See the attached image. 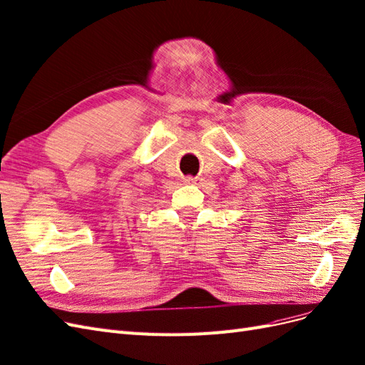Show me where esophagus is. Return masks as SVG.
Instances as JSON below:
<instances>
[{"label":"esophagus","mask_w":365,"mask_h":365,"mask_svg":"<svg viewBox=\"0 0 365 365\" xmlns=\"http://www.w3.org/2000/svg\"><path fill=\"white\" fill-rule=\"evenodd\" d=\"M200 181H202V180H200V178H192V177H187L184 180L185 184H200Z\"/></svg>","instance_id":"esophagus-1"}]
</instances>
